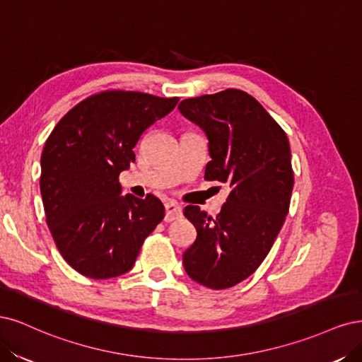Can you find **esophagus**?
<instances>
[{"mask_svg":"<svg viewBox=\"0 0 362 362\" xmlns=\"http://www.w3.org/2000/svg\"><path fill=\"white\" fill-rule=\"evenodd\" d=\"M180 216H182V207L179 204L173 203V202L165 204V218L164 219L167 221V223H171V221L177 219Z\"/></svg>","mask_w":362,"mask_h":362,"instance_id":"obj_1","label":"esophagus"}]
</instances>
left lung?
<instances>
[{"label":"left lung","instance_id":"1","mask_svg":"<svg viewBox=\"0 0 362 362\" xmlns=\"http://www.w3.org/2000/svg\"><path fill=\"white\" fill-rule=\"evenodd\" d=\"M179 111L209 139L212 160L204 179L231 189L216 216L185 207L197 239L183 252V266L198 284L228 288L255 272L284 224L293 189L290 144L281 126L242 90L185 99Z\"/></svg>","mask_w":362,"mask_h":362}]
</instances>
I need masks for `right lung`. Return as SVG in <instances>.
<instances>
[{
	"label": "right lung",
	"mask_w": 362,
	"mask_h": 362,
	"mask_svg": "<svg viewBox=\"0 0 362 362\" xmlns=\"http://www.w3.org/2000/svg\"><path fill=\"white\" fill-rule=\"evenodd\" d=\"M179 98L108 90L69 111L48 136L40 158V192L63 259L88 278L132 269L146 238L164 219L159 198L120 195L119 176L135 162L134 147Z\"/></svg>",
	"instance_id": "1"
}]
</instances>
